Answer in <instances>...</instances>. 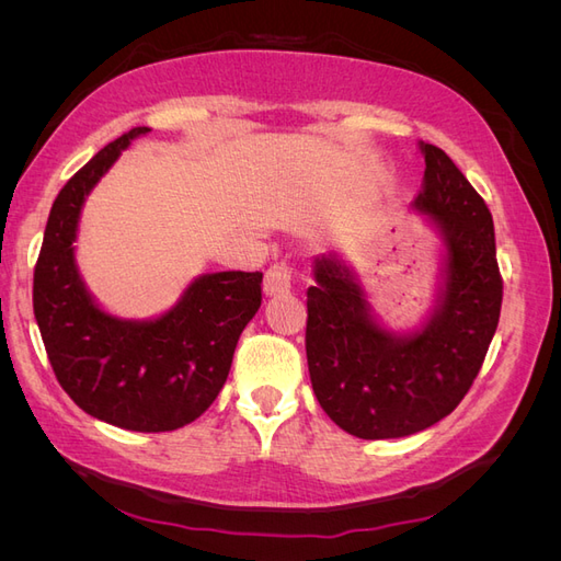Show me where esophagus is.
I'll list each match as a JSON object with an SVG mask.
<instances>
[{
	"mask_svg": "<svg viewBox=\"0 0 561 561\" xmlns=\"http://www.w3.org/2000/svg\"><path fill=\"white\" fill-rule=\"evenodd\" d=\"M293 283H295V266L287 262H276L274 266H268L264 274V293L266 295H285V293H290Z\"/></svg>",
	"mask_w": 561,
	"mask_h": 561,
	"instance_id": "esophagus-1",
	"label": "esophagus"
}]
</instances>
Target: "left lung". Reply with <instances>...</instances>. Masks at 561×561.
I'll use <instances>...</instances> for the list:
<instances>
[{"label":"left lung","instance_id":"left-lung-1","mask_svg":"<svg viewBox=\"0 0 561 561\" xmlns=\"http://www.w3.org/2000/svg\"><path fill=\"white\" fill-rule=\"evenodd\" d=\"M426 173L412 206L447 245L445 290L426 328L393 334L377 325L358 280L334 254L316 260L307 293V360L325 414L363 439L431 428L466 398L494 339L503 278L494 219L443 149L421 142Z\"/></svg>","mask_w":561,"mask_h":561}]
</instances>
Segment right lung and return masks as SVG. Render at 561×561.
Listing matches in <instances>:
<instances>
[{
  "instance_id": "right-lung-1",
  "label": "right lung",
  "mask_w": 561,
  "mask_h": 561,
  "mask_svg": "<svg viewBox=\"0 0 561 561\" xmlns=\"http://www.w3.org/2000/svg\"><path fill=\"white\" fill-rule=\"evenodd\" d=\"M130 128L77 171L50 208L32 307L56 379L83 412L112 426L163 433L198 419L222 390L236 344L262 304L260 271L196 278L157 320L105 313L83 287L75 239L83 201L133 138Z\"/></svg>"
}]
</instances>
